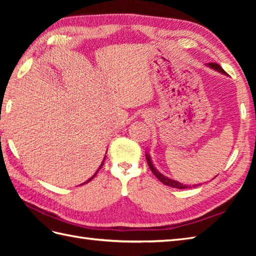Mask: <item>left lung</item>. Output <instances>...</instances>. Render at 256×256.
<instances>
[{"label": "left lung", "instance_id": "8db88e82", "mask_svg": "<svg viewBox=\"0 0 256 256\" xmlns=\"http://www.w3.org/2000/svg\"><path fill=\"white\" fill-rule=\"evenodd\" d=\"M208 66L210 67V68H212V69H214V70H216V72H221V74H226L224 69H222V67L220 66V64H216V62H210V64H208ZM145 156H146V160H148V166H150V170H152V172L154 174V175L160 179V180L162 182V184H167V186H170V187H172V188H178V189H184V188H188V186H186V184H182V182H176V180H172V179H170V178H168V177H166V176H164V175H162V174L156 170V168L154 167V165H153V162H152V160H150V155L146 153L145 154ZM194 187H196V184H194Z\"/></svg>", "mask_w": 256, "mask_h": 256}]
</instances>
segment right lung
<instances>
[{
  "instance_id": "add662e5",
  "label": "right lung",
  "mask_w": 256,
  "mask_h": 256,
  "mask_svg": "<svg viewBox=\"0 0 256 256\" xmlns=\"http://www.w3.org/2000/svg\"><path fill=\"white\" fill-rule=\"evenodd\" d=\"M104 160H106V158H104ZM104 160H103V162H102V164H101V166H100V167H99V170H96V174H94V176H92V177H91V178H90V179H88V180H86V182H90V180H92V179H94V177H96V174H98V172H99V170H101V167H102V166H103V162H104ZM86 182H84V184H86Z\"/></svg>"
}]
</instances>
